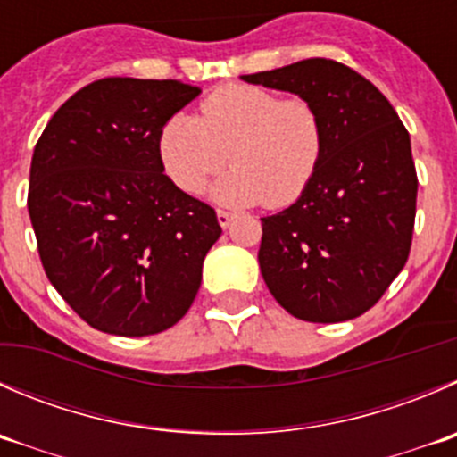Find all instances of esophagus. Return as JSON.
Returning a JSON list of instances; mask_svg holds the SVG:
<instances>
[{"label": "esophagus", "mask_w": 457, "mask_h": 457, "mask_svg": "<svg viewBox=\"0 0 457 457\" xmlns=\"http://www.w3.org/2000/svg\"><path fill=\"white\" fill-rule=\"evenodd\" d=\"M216 219H219V225H220V228H223V229H228L229 225H232V219H234V216L229 214V212H225V210H219V212H216Z\"/></svg>", "instance_id": "1"}]
</instances>
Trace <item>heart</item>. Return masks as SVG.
<instances>
[{
  "label": "heart",
  "mask_w": 457,
  "mask_h": 457,
  "mask_svg": "<svg viewBox=\"0 0 457 457\" xmlns=\"http://www.w3.org/2000/svg\"><path fill=\"white\" fill-rule=\"evenodd\" d=\"M201 113L179 111L158 131V161L180 192L201 194L228 161L234 170L210 192L220 205L287 207L308 192L326 149L312 102L228 84L203 100Z\"/></svg>",
  "instance_id": "b5f03b06"
}]
</instances>
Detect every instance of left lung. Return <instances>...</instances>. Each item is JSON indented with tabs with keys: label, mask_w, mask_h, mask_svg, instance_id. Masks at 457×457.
Wrapping results in <instances>:
<instances>
[{
	"label": "left lung",
	"mask_w": 457,
	"mask_h": 457,
	"mask_svg": "<svg viewBox=\"0 0 457 457\" xmlns=\"http://www.w3.org/2000/svg\"><path fill=\"white\" fill-rule=\"evenodd\" d=\"M243 79L312 102L326 129L308 192L261 219L265 286L303 321L360 317L409 259L418 198L409 131L373 82L335 60L312 57Z\"/></svg>",
	"instance_id": "8db88e82"
}]
</instances>
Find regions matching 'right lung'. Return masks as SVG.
Listing matches in <instances>:
<instances>
[{
    "mask_svg": "<svg viewBox=\"0 0 457 457\" xmlns=\"http://www.w3.org/2000/svg\"><path fill=\"white\" fill-rule=\"evenodd\" d=\"M198 93L179 79H97L55 111L35 145L29 214L39 259L96 330L156 335L196 299L223 229L210 205L162 174L156 138Z\"/></svg>",
    "mask_w": 457,
    "mask_h": 457,
    "instance_id": "obj_1",
    "label": "right lung"
}]
</instances>
